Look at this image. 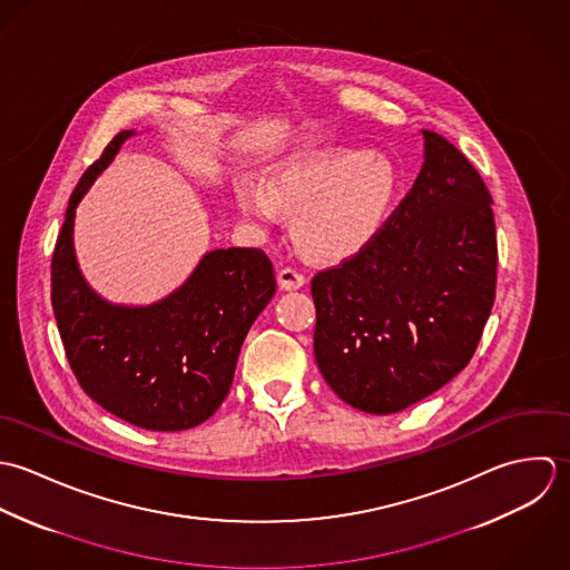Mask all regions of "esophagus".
<instances>
[{
	"label": "esophagus",
	"mask_w": 570,
	"mask_h": 570,
	"mask_svg": "<svg viewBox=\"0 0 570 570\" xmlns=\"http://www.w3.org/2000/svg\"><path fill=\"white\" fill-rule=\"evenodd\" d=\"M277 282H279V286L284 291H297V288H302L306 284V277H304L302 271H297L293 266H286V268H282L277 273Z\"/></svg>",
	"instance_id": "34e87169"
}]
</instances>
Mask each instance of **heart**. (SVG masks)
<instances>
[{"instance_id": "heart-1", "label": "heart", "mask_w": 570, "mask_h": 570, "mask_svg": "<svg viewBox=\"0 0 570 570\" xmlns=\"http://www.w3.org/2000/svg\"><path fill=\"white\" fill-rule=\"evenodd\" d=\"M396 191L394 165L376 151L340 149L275 169L266 183L242 176L233 198L257 225L293 216L297 246L315 259H343L381 228Z\"/></svg>"}]
</instances>
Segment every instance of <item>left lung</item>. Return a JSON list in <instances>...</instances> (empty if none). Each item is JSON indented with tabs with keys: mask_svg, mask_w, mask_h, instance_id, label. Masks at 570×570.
Listing matches in <instances>:
<instances>
[{
	"mask_svg": "<svg viewBox=\"0 0 570 570\" xmlns=\"http://www.w3.org/2000/svg\"><path fill=\"white\" fill-rule=\"evenodd\" d=\"M423 138L425 163L394 214L311 282L317 365L342 401L370 414L401 412L450 383L495 299L489 189L448 138Z\"/></svg>",
	"mask_w": 570,
	"mask_h": 570,
	"instance_id": "8db88e82",
	"label": "left lung"
}]
</instances>
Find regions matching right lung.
Returning <instances> with one entry per match:
<instances>
[{"label": "right lung", "mask_w": 570, "mask_h": 570, "mask_svg": "<svg viewBox=\"0 0 570 570\" xmlns=\"http://www.w3.org/2000/svg\"><path fill=\"white\" fill-rule=\"evenodd\" d=\"M134 131H118L70 196L52 253V311L68 363L104 410L151 432L205 423L227 399L244 337L275 295L259 248H216L189 279L151 306H116L83 279L75 212Z\"/></svg>", "instance_id": "obj_1"}]
</instances>
